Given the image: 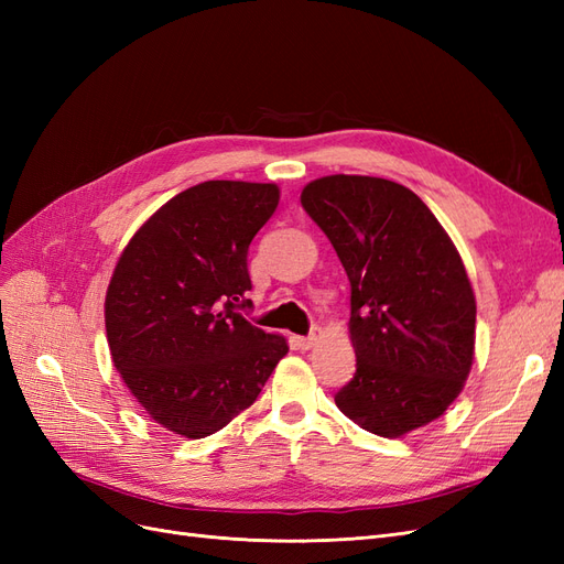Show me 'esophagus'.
Wrapping results in <instances>:
<instances>
[{"mask_svg": "<svg viewBox=\"0 0 564 564\" xmlns=\"http://www.w3.org/2000/svg\"><path fill=\"white\" fill-rule=\"evenodd\" d=\"M319 336H322V329H319V327H313L308 336H299V338H296V340H299V348L311 350V348L317 344V340H319Z\"/></svg>", "mask_w": 564, "mask_h": 564, "instance_id": "1", "label": "esophagus"}]
</instances>
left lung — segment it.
Returning a JSON list of instances; mask_svg holds the SVG:
<instances>
[{"mask_svg":"<svg viewBox=\"0 0 564 564\" xmlns=\"http://www.w3.org/2000/svg\"><path fill=\"white\" fill-rule=\"evenodd\" d=\"M301 204L350 280L355 377L336 406L360 429L400 437L435 421L468 379L475 296L445 228L409 187L324 176Z\"/></svg>","mask_w":564,"mask_h":564,"instance_id":"1","label":"left lung"}]
</instances>
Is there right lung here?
<instances>
[{
	"label": "right lung",
	"mask_w": 564,
	"mask_h": 564,
	"mask_svg": "<svg viewBox=\"0 0 564 564\" xmlns=\"http://www.w3.org/2000/svg\"><path fill=\"white\" fill-rule=\"evenodd\" d=\"M275 183L204 181L152 214L106 296L110 355L166 431L207 437L259 398L286 340L245 317L249 245L275 214Z\"/></svg>",
	"instance_id": "add662e5"
}]
</instances>
